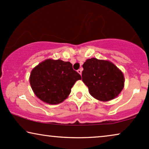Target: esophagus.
Wrapping results in <instances>:
<instances>
[{
	"mask_svg": "<svg viewBox=\"0 0 149 149\" xmlns=\"http://www.w3.org/2000/svg\"><path fill=\"white\" fill-rule=\"evenodd\" d=\"M78 71V73H80V74L81 75V74H82V68H80V69H78V71Z\"/></svg>",
	"mask_w": 149,
	"mask_h": 149,
	"instance_id": "34e87169",
	"label": "esophagus"
}]
</instances>
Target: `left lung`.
Here are the masks:
<instances>
[{
	"mask_svg": "<svg viewBox=\"0 0 149 149\" xmlns=\"http://www.w3.org/2000/svg\"><path fill=\"white\" fill-rule=\"evenodd\" d=\"M82 67V81L88 86L89 93L95 99L111 100L123 89V73L111 62L93 58L86 60Z\"/></svg>",
	"mask_w": 149,
	"mask_h": 149,
	"instance_id": "left-lung-1",
	"label": "left lung"
}]
</instances>
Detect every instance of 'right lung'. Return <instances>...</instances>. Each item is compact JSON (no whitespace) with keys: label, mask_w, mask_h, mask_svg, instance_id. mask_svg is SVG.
Instances as JSON below:
<instances>
[{"label":"right lung","mask_w":149,"mask_h":149,"mask_svg":"<svg viewBox=\"0 0 149 149\" xmlns=\"http://www.w3.org/2000/svg\"><path fill=\"white\" fill-rule=\"evenodd\" d=\"M81 78L69 62L48 59L31 71L29 82L39 99L48 104H56L68 97L73 84Z\"/></svg>","instance_id":"obj_1"}]
</instances>
